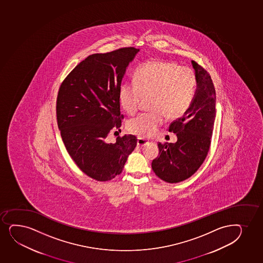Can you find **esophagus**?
Instances as JSON below:
<instances>
[{
  "label": "esophagus",
  "instance_id": "obj_1",
  "mask_svg": "<svg viewBox=\"0 0 263 263\" xmlns=\"http://www.w3.org/2000/svg\"><path fill=\"white\" fill-rule=\"evenodd\" d=\"M148 141L145 139H143V138H138V145L140 146V147H143V146H145V145H147Z\"/></svg>",
  "mask_w": 263,
  "mask_h": 263
}]
</instances>
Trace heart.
Masks as SVG:
<instances>
[{"label": "heart", "instance_id": "b5f03b06", "mask_svg": "<svg viewBox=\"0 0 263 263\" xmlns=\"http://www.w3.org/2000/svg\"><path fill=\"white\" fill-rule=\"evenodd\" d=\"M134 83L124 82L118 91L122 108L134 115L145 97L152 111L128 121L127 129L141 137L154 135L163 124L164 115L176 119L184 115L196 97L197 78L190 67H181L173 61H151L137 68Z\"/></svg>", "mask_w": 263, "mask_h": 263}]
</instances>
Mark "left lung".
<instances>
[{
    "instance_id": "8db88e82",
    "label": "left lung",
    "mask_w": 263,
    "mask_h": 263,
    "mask_svg": "<svg viewBox=\"0 0 263 263\" xmlns=\"http://www.w3.org/2000/svg\"><path fill=\"white\" fill-rule=\"evenodd\" d=\"M197 78L196 97L190 109L172 122L168 130L177 136L175 143H159V156L152 168L159 178L177 183L190 178L208 154L216 117V90L211 76L191 61Z\"/></svg>"
}]
</instances>
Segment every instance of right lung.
Returning <instances> with one entry per match:
<instances>
[{
  "mask_svg": "<svg viewBox=\"0 0 263 263\" xmlns=\"http://www.w3.org/2000/svg\"><path fill=\"white\" fill-rule=\"evenodd\" d=\"M139 51L124 47L89 55L64 80L58 93V126L64 145L79 168L97 181L120 175L136 147L134 135L118 137L114 144L106 138L111 130H120L124 116L118 91Z\"/></svg>",
  "mask_w": 263,
  "mask_h": 263,
  "instance_id": "right-lung-1",
  "label": "right lung"
}]
</instances>
